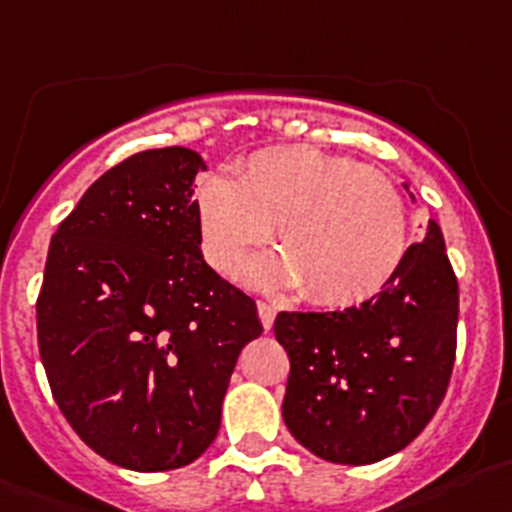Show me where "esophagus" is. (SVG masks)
Returning a JSON list of instances; mask_svg holds the SVG:
<instances>
[{
  "mask_svg": "<svg viewBox=\"0 0 512 512\" xmlns=\"http://www.w3.org/2000/svg\"><path fill=\"white\" fill-rule=\"evenodd\" d=\"M259 317L264 322L266 330H271L274 325V317H276V304L274 302H259Z\"/></svg>",
  "mask_w": 512,
  "mask_h": 512,
  "instance_id": "34e87169",
  "label": "esophagus"
}]
</instances>
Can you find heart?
Masks as SVG:
<instances>
[{
  "label": "heart",
  "mask_w": 512,
  "mask_h": 512,
  "mask_svg": "<svg viewBox=\"0 0 512 512\" xmlns=\"http://www.w3.org/2000/svg\"><path fill=\"white\" fill-rule=\"evenodd\" d=\"M200 248L238 276L274 228L279 251L243 271L261 289H297L320 307H350L386 287L406 253L409 220L383 172L314 147L253 152L233 175L195 192Z\"/></svg>",
  "instance_id": "heart-1"
}]
</instances>
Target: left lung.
<instances>
[{"label": "left lung", "mask_w": 512, "mask_h": 512, "mask_svg": "<svg viewBox=\"0 0 512 512\" xmlns=\"http://www.w3.org/2000/svg\"><path fill=\"white\" fill-rule=\"evenodd\" d=\"M457 314V276L434 220L360 307L276 314L292 363L281 403L292 437L335 464H373L409 447L447 393Z\"/></svg>", "instance_id": "left-lung-1"}]
</instances>
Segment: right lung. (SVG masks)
<instances>
[{
	"instance_id": "right-lung-1",
	"label": "right lung",
	"mask_w": 512,
	"mask_h": 512,
	"mask_svg": "<svg viewBox=\"0 0 512 512\" xmlns=\"http://www.w3.org/2000/svg\"><path fill=\"white\" fill-rule=\"evenodd\" d=\"M185 147L98 177L50 241L37 342L75 434L134 472L177 470L213 444L233 368L264 332L256 302L200 251Z\"/></svg>"
}]
</instances>
